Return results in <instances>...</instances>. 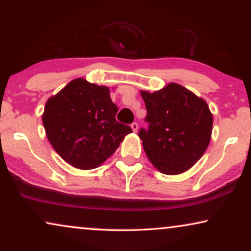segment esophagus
Listing matches in <instances>:
<instances>
[{
    "instance_id": "obj_1",
    "label": "esophagus",
    "mask_w": 251,
    "mask_h": 251,
    "mask_svg": "<svg viewBox=\"0 0 251 251\" xmlns=\"http://www.w3.org/2000/svg\"><path fill=\"white\" fill-rule=\"evenodd\" d=\"M131 129H132L133 132H137V130H138V125H137L136 122H133L131 125Z\"/></svg>"
}]
</instances>
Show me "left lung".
<instances>
[{
  "instance_id": "left-lung-1",
  "label": "left lung",
  "mask_w": 251,
  "mask_h": 251,
  "mask_svg": "<svg viewBox=\"0 0 251 251\" xmlns=\"http://www.w3.org/2000/svg\"><path fill=\"white\" fill-rule=\"evenodd\" d=\"M149 128L139 138L147 157L160 173L179 175L201 159L211 139L214 118L204 99L178 83L161 90L140 91Z\"/></svg>"
}]
</instances>
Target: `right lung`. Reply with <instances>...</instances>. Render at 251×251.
Here are the masks:
<instances>
[{"instance_id":"right-lung-1","label":"right lung","mask_w":251,"mask_h":251,"mask_svg":"<svg viewBox=\"0 0 251 251\" xmlns=\"http://www.w3.org/2000/svg\"><path fill=\"white\" fill-rule=\"evenodd\" d=\"M105 85L72 80L48 99L42 114L47 138L68 164L95 169L118 150L132 130L116 121L118 107Z\"/></svg>"}]
</instances>
